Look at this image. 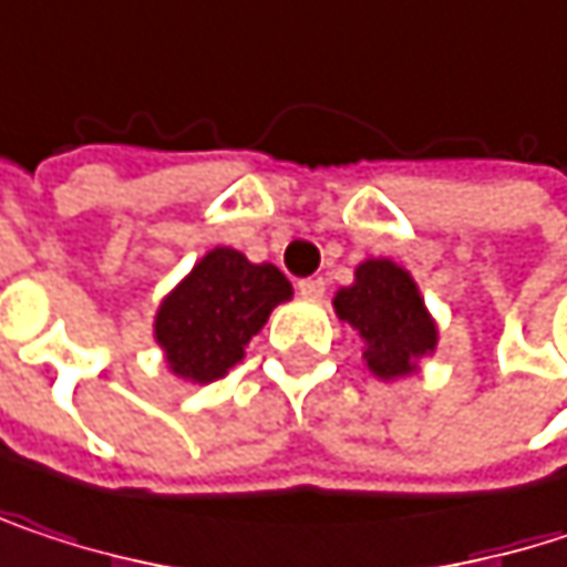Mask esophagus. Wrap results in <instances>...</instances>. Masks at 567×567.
Returning a JSON list of instances; mask_svg holds the SVG:
<instances>
[{
    "label": "esophagus",
    "mask_w": 567,
    "mask_h": 567,
    "mask_svg": "<svg viewBox=\"0 0 567 567\" xmlns=\"http://www.w3.org/2000/svg\"><path fill=\"white\" fill-rule=\"evenodd\" d=\"M324 288H328L324 279H301V282H298V295L308 298V301H321V298H324Z\"/></svg>",
    "instance_id": "34e87169"
}]
</instances>
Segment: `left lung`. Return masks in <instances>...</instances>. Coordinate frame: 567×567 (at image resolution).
I'll return each mask as SVG.
<instances>
[{
    "instance_id": "8db88e82",
    "label": "left lung",
    "mask_w": 567,
    "mask_h": 567,
    "mask_svg": "<svg viewBox=\"0 0 567 567\" xmlns=\"http://www.w3.org/2000/svg\"><path fill=\"white\" fill-rule=\"evenodd\" d=\"M334 311L363 340V363L383 383L419 373L437 350V321L419 282L392 259H363L353 282L337 288Z\"/></svg>"
}]
</instances>
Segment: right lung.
<instances>
[{
    "label": "right lung",
    "mask_w": 567,
    "mask_h": 567,
    "mask_svg": "<svg viewBox=\"0 0 567 567\" xmlns=\"http://www.w3.org/2000/svg\"><path fill=\"white\" fill-rule=\"evenodd\" d=\"M291 282L272 262H249L233 246H214L158 305L152 334L168 370L197 386L217 383L246 357Z\"/></svg>",
    "instance_id": "obj_1"
}]
</instances>
